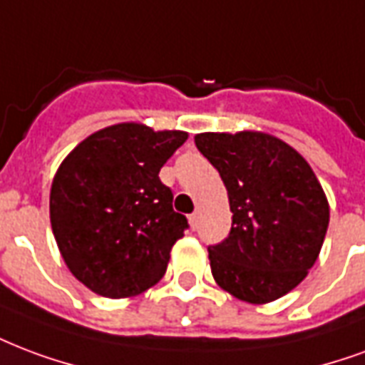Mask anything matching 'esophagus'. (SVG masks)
Here are the masks:
<instances>
[{
    "mask_svg": "<svg viewBox=\"0 0 365 365\" xmlns=\"http://www.w3.org/2000/svg\"><path fill=\"white\" fill-rule=\"evenodd\" d=\"M187 220H190V226H191V228H195V226H197V212H193V215H190V217H187Z\"/></svg>",
    "mask_w": 365,
    "mask_h": 365,
    "instance_id": "esophagus-1",
    "label": "esophagus"
}]
</instances>
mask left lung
I'll list each match as a JSON object with an SVG mask.
<instances>
[{
  "label": "left lung",
  "instance_id": "obj_1",
  "mask_svg": "<svg viewBox=\"0 0 365 365\" xmlns=\"http://www.w3.org/2000/svg\"><path fill=\"white\" fill-rule=\"evenodd\" d=\"M195 145L218 170L232 210L222 244L210 245L217 284L247 304L282 298L306 279L329 226V201L296 148L263 131L199 133Z\"/></svg>",
  "mask_w": 365,
  "mask_h": 365
}]
</instances>
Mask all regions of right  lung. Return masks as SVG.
<instances>
[{
    "mask_svg": "<svg viewBox=\"0 0 365 365\" xmlns=\"http://www.w3.org/2000/svg\"><path fill=\"white\" fill-rule=\"evenodd\" d=\"M185 131L115 123L88 135L59 164L50 222L75 279L104 298H131L164 277L187 218L158 178Z\"/></svg>",
    "mask_w": 365,
    "mask_h": 365,
    "instance_id": "obj_1",
    "label": "right lung"
}]
</instances>
